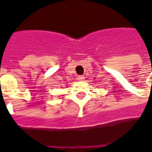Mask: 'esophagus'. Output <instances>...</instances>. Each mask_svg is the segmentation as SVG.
<instances>
[{
  "label": "esophagus",
  "instance_id": "1",
  "mask_svg": "<svg viewBox=\"0 0 152 152\" xmlns=\"http://www.w3.org/2000/svg\"><path fill=\"white\" fill-rule=\"evenodd\" d=\"M77 80H79V81H83L84 80H85V76H79L77 77Z\"/></svg>",
  "mask_w": 152,
  "mask_h": 152
}]
</instances>
